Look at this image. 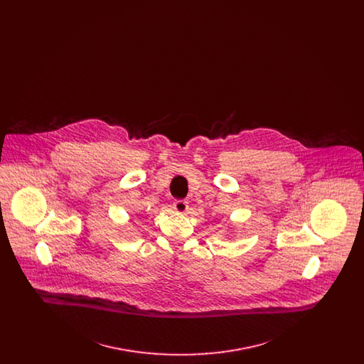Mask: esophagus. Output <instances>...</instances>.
Returning <instances> with one entry per match:
<instances>
[{"mask_svg": "<svg viewBox=\"0 0 364 364\" xmlns=\"http://www.w3.org/2000/svg\"><path fill=\"white\" fill-rule=\"evenodd\" d=\"M173 208L177 213H186L188 210V203L186 200H176Z\"/></svg>", "mask_w": 364, "mask_h": 364, "instance_id": "esophagus-1", "label": "esophagus"}]
</instances>
